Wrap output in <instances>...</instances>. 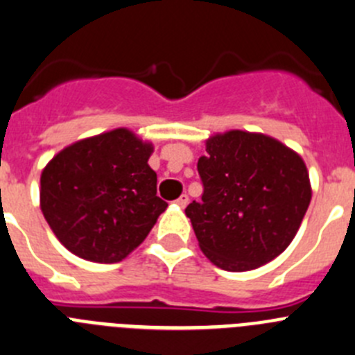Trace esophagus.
I'll return each instance as SVG.
<instances>
[{
	"label": "esophagus",
	"mask_w": 355,
	"mask_h": 355,
	"mask_svg": "<svg viewBox=\"0 0 355 355\" xmlns=\"http://www.w3.org/2000/svg\"><path fill=\"white\" fill-rule=\"evenodd\" d=\"M187 203H189V196H187V194H182V196L177 200V205H178V207H182V208L187 207Z\"/></svg>",
	"instance_id": "1"
}]
</instances>
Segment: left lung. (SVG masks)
Returning a JSON list of instances; mask_svg holds the SVG:
<instances>
[{"label":"left lung","mask_w":355,"mask_h":355,"mask_svg":"<svg viewBox=\"0 0 355 355\" xmlns=\"http://www.w3.org/2000/svg\"><path fill=\"white\" fill-rule=\"evenodd\" d=\"M198 173L203 194L185 215L205 256L227 271L256 270L280 256L312 200L303 159L257 132L208 138Z\"/></svg>","instance_id":"left-lung-1"}]
</instances>
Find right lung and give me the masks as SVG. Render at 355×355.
Listing matches in <instances>:
<instances>
[{"label": "right lung", "mask_w": 355, "mask_h": 355, "mask_svg": "<svg viewBox=\"0 0 355 355\" xmlns=\"http://www.w3.org/2000/svg\"><path fill=\"white\" fill-rule=\"evenodd\" d=\"M152 145L129 129L59 152L40 178V207L58 240L92 263H119L147 238L168 203L155 196Z\"/></svg>", "instance_id": "add662e5"}]
</instances>
